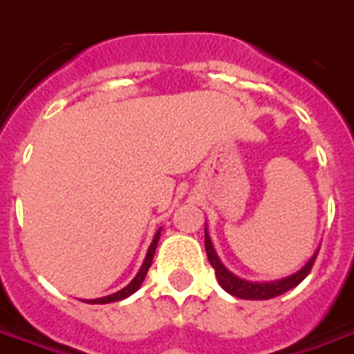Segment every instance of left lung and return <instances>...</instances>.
<instances>
[{
  "label": "left lung",
  "instance_id": "1",
  "mask_svg": "<svg viewBox=\"0 0 354 354\" xmlns=\"http://www.w3.org/2000/svg\"><path fill=\"white\" fill-rule=\"evenodd\" d=\"M205 250H207L210 266L214 267L216 279L222 284V288L225 290V292H230L231 296L241 297V299H271V297H277L281 296V294H284V292H288V290L297 286V284L309 274L313 263H315V258H317V254H319V250H317V252L311 256V260L307 261L299 271H296L294 274H290V277H284L281 281L250 282L231 273L230 269L220 261V258H218V254H216L214 250V246H212V241L208 237L207 230H205Z\"/></svg>",
  "mask_w": 354,
  "mask_h": 354
}]
</instances>
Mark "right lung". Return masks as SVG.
Returning <instances> with one entry per match:
<instances>
[{
  "instance_id": "1",
  "label": "right lung",
  "mask_w": 354,
  "mask_h": 354,
  "mask_svg": "<svg viewBox=\"0 0 354 354\" xmlns=\"http://www.w3.org/2000/svg\"><path fill=\"white\" fill-rule=\"evenodd\" d=\"M159 237H161V230L155 233L153 241H151V245H149V248H147L146 260H144V263H142V267H140V271L136 273V277H134V279H132V281L129 282L123 290H119V292H115V294H109V296L106 297L88 299L87 304H111V301H119V299H124V297L132 296V294L142 286V282H144V279H146V274H147V269L151 267V261H153V254H155V248H157V243H159Z\"/></svg>"
}]
</instances>
